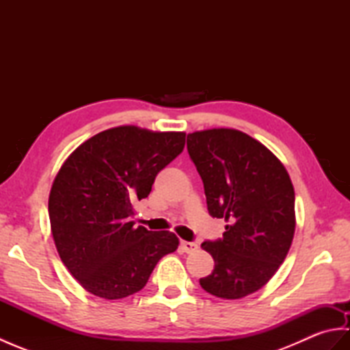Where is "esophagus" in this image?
Wrapping results in <instances>:
<instances>
[{"mask_svg": "<svg viewBox=\"0 0 350 350\" xmlns=\"http://www.w3.org/2000/svg\"><path fill=\"white\" fill-rule=\"evenodd\" d=\"M180 248L183 250V252H194V251L198 250V243H197V242L182 241V242H180Z\"/></svg>", "mask_w": 350, "mask_h": 350, "instance_id": "esophagus-1", "label": "esophagus"}]
</instances>
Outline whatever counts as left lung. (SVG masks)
Segmentation results:
<instances>
[{"label": "left lung", "instance_id": "8db88e82", "mask_svg": "<svg viewBox=\"0 0 350 350\" xmlns=\"http://www.w3.org/2000/svg\"><path fill=\"white\" fill-rule=\"evenodd\" d=\"M188 153L204 185L207 211L228 226L202 248L215 260L200 278L207 293L241 299L262 288L284 262L295 234V191L269 148L236 129L188 133Z\"/></svg>", "mask_w": 350, "mask_h": 350}]
</instances>
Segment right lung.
Here are the masks:
<instances>
[{
  "instance_id": "obj_1",
  "label": "right lung",
  "mask_w": 350,
  "mask_h": 350,
  "mask_svg": "<svg viewBox=\"0 0 350 350\" xmlns=\"http://www.w3.org/2000/svg\"><path fill=\"white\" fill-rule=\"evenodd\" d=\"M185 137L118 126L87 139L62 165L49 194L51 230L62 262L87 292L103 299L137 293L179 247L174 233L133 227L131 217L156 174L182 153Z\"/></svg>"
}]
</instances>
